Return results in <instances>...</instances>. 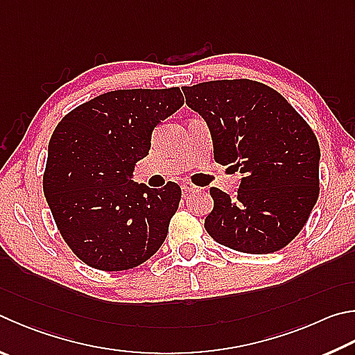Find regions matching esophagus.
<instances>
[{
    "instance_id": "34e87169",
    "label": "esophagus",
    "mask_w": 355,
    "mask_h": 355,
    "mask_svg": "<svg viewBox=\"0 0 355 355\" xmlns=\"http://www.w3.org/2000/svg\"><path fill=\"white\" fill-rule=\"evenodd\" d=\"M182 189L184 191V192H192V191H197L198 188L196 184H192V183H189V182H184L183 184H182Z\"/></svg>"
}]
</instances>
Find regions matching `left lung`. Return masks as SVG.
Returning <instances> with one entry per match:
<instances>
[{
	"mask_svg": "<svg viewBox=\"0 0 355 355\" xmlns=\"http://www.w3.org/2000/svg\"><path fill=\"white\" fill-rule=\"evenodd\" d=\"M209 127L214 159L241 171L236 197L211 188L205 228L216 242L250 254L284 248L320 194V146L295 108L263 83L212 80L183 88Z\"/></svg>",
	"mask_w": 355,
	"mask_h": 355,
	"instance_id": "left-lung-1",
	"label": "left lung"
}]
</instances>
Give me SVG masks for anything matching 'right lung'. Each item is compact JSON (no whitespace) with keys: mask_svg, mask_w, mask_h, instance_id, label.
I'll list each match as a JSON object with an SVG mask.
<instances>
[{"mask_svg":"<svg viewBox=\"0 0 355 355\" xmlns=\"http://www.w3.org/2000/svg\"><path fill=\"white\" fill-rule=\"evenodd\" d=\"M183 104L177 87L116 89L55 127L43 192L62 237L87 266L128 270L163 245L182 189L172 182L153 189L132 177L150 150L152 132Z\"/></svg>","mask_w":355,"mask_h":355,"instance_id":"obj_1","label":"right lung"}]
</instances>
